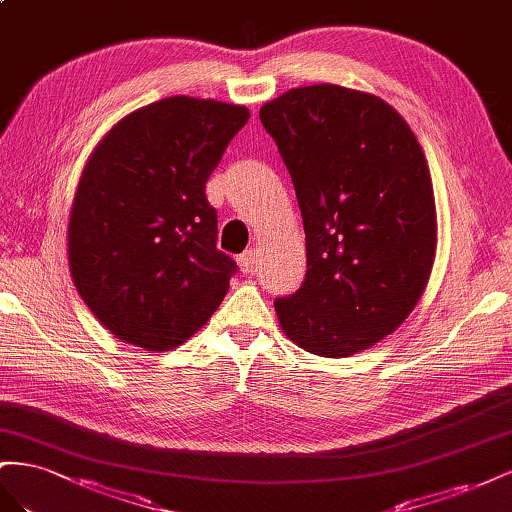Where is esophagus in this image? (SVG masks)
<instances>
[{"instance_id": "1", "label": "esophagus", "mask_w": 512, "mask_h": 512, "mask_svg": "<svg viewBox=\"0 0 512 512\" xmlns=\"http://www.w3.org/2000/svg\"><path fill=\"white\" fill-rule=\"evenodd\" d=\"M255 264H257V255H255V251H244V253L238 257V266H240V270H242L244 274L253 272Z\"/></svg>"}]
</instances>
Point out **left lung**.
<instances>
[{
    "instance_id": "1",
    "label": "left lung",
    "mask_w": 512,
    "mask_h": 512,
    "mask_svg": "<svg viewBox=\"0 0 512 512\" xmlns=\"http://www.w3.org/2000/svg\"><path fill=\"white\" fill-rule=\"evenodd\" d=\"M296 188L306 279L274 302L287 339L347 358L414 311L437 246L431 173L386 100L349 87H294L259 109Z\"/></svg>"
}]
</instances>
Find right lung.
I'll return each instance as SVG.
<instances>
[{
    "label": "right lung",
    "mask_w": 512,
    "mask_h": 512,
    "mask_svg": "<svg viewBox=\"0 0 512 512\" xmlns=\"http://www.w3.org/2000/svg\"><path fill=\"white\" fill-rule=\"evenodd\" d=\"M251 118L169 96L128 113L87 158L68 218V266L115 339L169 352L221 306L236 261L216 248L206 182Z\"/></svg>",
    "instance_id": "1"
}]
</instances>
